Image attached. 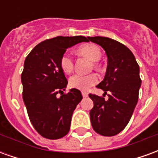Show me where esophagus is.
<instances>
[{
  "mask_svg": "<svg viewBox=\"0 0 158 158\" xmlns=\"http://www.w3.org/2000/svg\"><path fill=\"white\" fill-rule=\"evenodd\" d=\"M82 96L83 97H87V96H88V93L85 92V91H82Z\"/></svg>",
  "mask_w": 158,
  "mask_h": 158,
  "instance_id": "esophagus-1",
  "label": "esophagus"
}]
</instances>
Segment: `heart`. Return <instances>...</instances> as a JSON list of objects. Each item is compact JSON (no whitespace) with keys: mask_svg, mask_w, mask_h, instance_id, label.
<instances>
[{"mask_svg":"<svg viewBox=\"0 0 158 158\" xmlns=\"http://www.w3.org/2000/svg\"><path fill=\"white\" fill-rule=\"evenodd\" d=\"M78 52L82 55L88 56L93 62H98L102 57V52L97 45L94 44H85L81 45ZM61 69L66 73H70L73 69V60L70 54L65 53L60 59ZM98 82V78L96 74H80L75 73L69 78V85L74 89L80 90H87L89 87L96 85Z\"/></svg>","mask_w":158,"mask_h":158,"instance_id":"obj_1","label":"heart"}]
</instances>
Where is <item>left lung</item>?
<instances>
[{
	"label": "left lung",
	"mask_w": 158,
	"mask_h": 158,
	"mask_svg": "<svg viewBox=\"0 0 158 158\" xmlns=\"http://www.w3.org/2000/svg\"><path fill=\"white\" fill-rule=\"evenodd\" d=\"M88 38L106 52V75L96 87L109 93L106 101L89 95L94 102L89 112L91 125L101 135H116L127 126L138 102L141 85L139 65L131 51L120 42L101 36Z\"/></svg>",
	"instance_id": "1"
}]
</instances>
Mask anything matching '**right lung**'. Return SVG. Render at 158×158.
I'll use <instances>...</instances> for the list:
<instances>
[{
	"label": "right lung",
	"instance_id": "right-lung-1",
	"mask_svg": "<svg viewBox=\"0 0 158 158\" xmlns=\"http://www.w3.org/2000/svg\"><path fill=\"white\" fill-rule=\"evenodd\" d=\"M88 39L57 36L46 40L36 45L24 61L21 75L23 99L34 128L46 139H60L70 129L73 111L83 97L80 90L74 88L63 94L68 80L60 59L67 49L88 42Z\"/></svg>",
	"mask_w": 158,
	"mask_h": 158
}]
</instances>
